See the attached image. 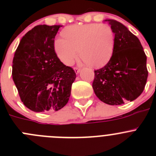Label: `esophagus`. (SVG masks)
<instances>
[{
  "instance_id": "obj_1",
  "label": "esophagus",
  "mask_w": 156,
  "mask_h": 156,
  "mask_svg": "<svg viewBox=\"0 0 156 156\" xmlns=\"http://www.w3.org/2000/svg\"><path fill=\"white\" fill-rule=\"evenodd\" d=\"M74 71H75L76 74H79L80 71V69L79 68H74Z\"/></svg>"
}]
</instances>
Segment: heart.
<instances>
[{
  "mask_svg": "<svg viewBox=\"0 0 156 156\" xmlns=\"http://www.w3.org/2000/svg\"><path fill=\"white\" fill-rule=\"evenodd\" d=\"M63 37L54 42L56 55L66 66H72L77 58L91 67H101L108 62L114 50L115 37L107 24L90 23L65 28Z\"/></svg>",
  "mask_w": 156,
  "mask_h": 156,
  "instance_id": "b5f03b06",
  "label": "heart"
}]
</instances>
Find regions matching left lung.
Here are the masks:
<instances>
[{
	"instance_id": "obj_1",
	"label": "left lung",
	"mask_w": 156,
	"mask_h": 156,
	"mask_svg": "<svg viewBox=\"0 0 156 156\" xmlns=\"http://www.w3.org/2000/svg\"><path fill=\"white\" fill-rule=\"evenodd\" d=\"M115 34L112 55L103 68L94 71L93 87L101 101L111 105H122L138 98L148 78L147 57L140 41L124 25L105 19Z\"/></svg>"
}]
</instances>
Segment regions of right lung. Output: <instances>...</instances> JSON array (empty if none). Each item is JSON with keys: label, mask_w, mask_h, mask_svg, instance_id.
<instances>
[{"label": "right lung", "mask_w": 156, "mask_h": 156, "mask_svg": "<svg viewBox=\"0 0 156 156\" xmlns=\"http://www.w3.org/2000/svg\"><path fill=\"white\" fill-rule=\"evenodd\" d=\"M61 27L36 26L23 36L14 55L12 79L23 104L36 112L62 108L76 77L55 52V37Z\"/></svg>", "instance_id": "right-lung-1"}]
</instances>
